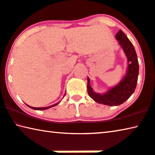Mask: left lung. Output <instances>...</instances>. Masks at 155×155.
<instances>
[{"label":"left lung","instance_id":"1","mask_svg":"<svg viewBox=\"0 0 155 155\" xmlns=\"http://www.w3.org/2000/svg\"><path fill=\"white\" fill-rule=\"evenodd\" d=\"M116 39L122 48L127 59V68L125 75L117 84L103 94L95 92L90 86L87 78V91L95 102L108 106H117L123 104L134 92L139 75V61L134 47L122 30H119Z\"/></svg>","mask_w":155,"mask_h":155}]
</instances>
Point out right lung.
Returning <instances> with one entry per match:
<instances>
[{"label":"right lung","mask_w":155,"mask_h":155,"mask_svg":"<svg viewBox=\"0 0 155 155\" xmlns=\"http://www.w3.org/2000/svg\"><path fill=\"white\" fill-rule=\"evenodd\" d=\"M59 103V102H58V103H56V104H53V105H51V106L47 107H31V106H29V105H28V104H27V106H28V107H30V108H31V109H35V110H45V109H49V108H51V107H54V106H56V105H57V104H58Z\"/></svg>","instance_id":"right-lung-1"}]
</instances>
